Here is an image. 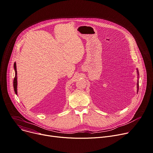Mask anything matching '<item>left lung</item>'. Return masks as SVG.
Segmentation results:
<instances>
[{"label": "left lung", "instance_id": "8db88e82", "mask_svg": "<svg viewBox=\"0 0 153 153\" xmlns=\"http://www.w3.org/2000/svg\"><path fill=\"white\" fill-rule=\"evenodd\" d=\"M137 86H137V87H138V83H137Z\"/></svg>", "mask_w": 153, "mask_h": 153}]
</instances>
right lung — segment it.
<instances>
[{
    "instance_id": "add662e5",
    "label": "right lung",
    "mask_w": 153,
    "mask_h": 153,
    "mask_svg": "<svg viewBox=\"0 0 153 153\" xmlns=\"http://www.w3.org/2000/svg\"><path fill=\"white\" fill-rule=\"evenodd\" d=\"M14 68L15 70V76L13 79V88L16 94H17V71H16V63L14 64Z\"/></svg>"
}]
</instances>
